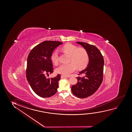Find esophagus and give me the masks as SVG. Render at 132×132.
I'll use <instances>...</instances> for the list:
<instances>
[{
	"instance_id": "obj_1",
	"label": "esophagus",
	"mask_w": 132,
	"mask_h": 132,
	"mask_svg": "<svg viewBox=\"0 0 132 132\" xmlns=\"http://www.w3.org/2000/svg\"><path fill=\"white\" fill-rule=\"evenodd\" d=\"M66 77H67L66 76H64V75H61V78H66Z\"/></svg>"
}]
</instances>
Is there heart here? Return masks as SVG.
I'll use <instances>...</instances> for the list:
<instances>
[{"instance_id":"heart-1","label":"heart","mask_w":132,"mask_h":132,"mask_svg":"<svg viewBox=\"0 0 132 132\" xmlns=\"http://www.w3.org/2000/svg\"><path fill=\"white\" fill-rule=\"evenodd\" d=\"M61 50L70 54V61L72 62L69 63H62L56 69V72L58 73L69 76L77 70V66L79 68H82L88 63V54L85 49H78L75 45L68 43L62 46ZM58 55L57 50L54 51L51 55V59L54 64L58 63Z\"/></svg>"}]
</instances>
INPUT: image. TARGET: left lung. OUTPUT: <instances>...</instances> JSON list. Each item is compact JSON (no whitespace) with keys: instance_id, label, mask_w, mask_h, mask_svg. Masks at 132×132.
<instances>
[{"instance_id":"1","label":"left lung","mask_w":132,"mask_h":132,"mask_svg":"<svg viewBox=\"0 0 132 132\" xmlns=\"http://www.w3.org/2000/svg\"><path fill=\"white\" fill-rule=\"evenodd\" d=\"M76 43L87 51L89 62L86 68L79 72L84 77L77 78L78 82L72 85L71 90L77 97L84 98L94 94L101 85L104 61L101 53L95 46L82 42Z\"/></svg>"}]
</instances>
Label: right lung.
Returning <instances> with one entry per match:
<instances>
[{
  "mask_svg": "<svg viewBox=\"0 0 132 132\" xmlns=\"http://www.w3.org/2000/svg\"><path fill=\"white\" fill-rule=\"evenodd\" d=\"M63 43L45 41L33 48L28 56L26 77L33 90L42 97H50L57 92L60 75L46 78L53 72L51 57L53 51Z\"/></svg>",
  "mask_w": 132,
  "mask_h": 132,
  "instance_id": "add662e5",
  "label": "right lung"
}]
</instances>
